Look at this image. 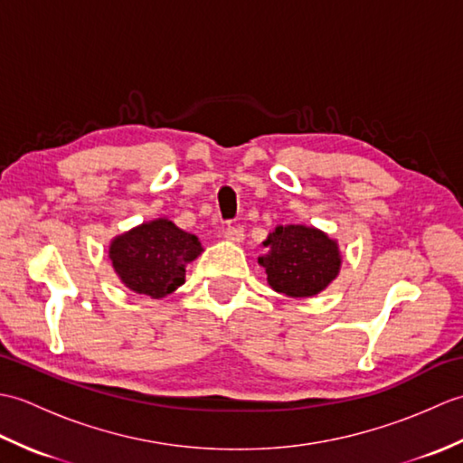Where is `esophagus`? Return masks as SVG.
<instances>
[{
    "mask_svg": "<svg viewBox=\"0 0 463 463\" xmlns=\"http://www.w3.org/2000/svg\"><path fill=\"white\" fill-rule=\"evenodd\" d=\"M224 239L231 241V242H242L244 231L241 229V226H229V229L224 231Z\"/></svg>",
    "mask_w": 463,
    "mask_h": 463,
    "instance_id": "obj_1",
    "label": "esophagus"
}]
</instances>
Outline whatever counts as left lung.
Listing matches in <instances>:
<instances>
[{"label": "left lung", "instance_id": "left-lung-1", "mask_svg": "<svg viewBox=\"0 0 463 463\" xmlns=\"http://www.w3.org/2000/svg\"><path fill=\"white\" fill-rule=\"evenodd\" d=\"M262 247L267 252L259 257V264L272 290L287 297H317L340 274L338 241L317 226L279 224Z\"/></svg>", "mask_w": 463, "mask_h": 463}]
</instances>
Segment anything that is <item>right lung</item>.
Masks as SVG:
<instances>
[{
    "label": "right lung",
    "mask_w": 463,
    "mask_h": 463,
    "mask_svg": "<svg viewBox=\"0 0 463 463\" xmlns=\"http://www.w3.org/2000/svg\"><path fill=\"white\" fill-rule=\"evenodd\" d=\"M201 252L199 239L165 216L135 226L109 244V260L119 280L153 300L184 284L186 264Z\"/></svg>",
    "instance_id": "add662e5"
}]
</instances>
